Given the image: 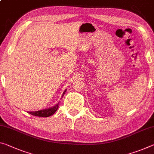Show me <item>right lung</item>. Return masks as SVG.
<instances>
[{
	"label": "right lung",
	"mask_w": 154,
	"mask_h": 154,
	"mask_svg": "<svg viewBox=\"0 0 154 154\" xmlns=\"http://www.w3.org/2000/svg\"><path fill=\"white\" fill-rule=\"evenodd\" d=\"M66 91V89L64 90V92H63V94L62 95V97L64 95ZM59 105H60V102H58L57 104H55L54 106L51 107V108H48L44 109H40V110H38V111L27 112L30 114H32V115L35 116L48 117V116H50L51 115H53V114L57 110L58 107H59Z\"/></svg>",
	"instance_id": "add662e5"
}]
</instances>
